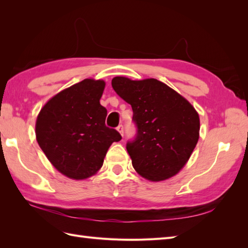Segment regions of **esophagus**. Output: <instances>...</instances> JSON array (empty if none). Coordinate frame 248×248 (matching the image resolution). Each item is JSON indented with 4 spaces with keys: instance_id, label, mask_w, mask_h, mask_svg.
Segmentation results:
<instances>
[{
    "instance_id": "esophagus-1",
    "label": "esophagus",
    "mask_w": 248,
    "mask_h": 248,
    "mask_svg": "<svg viewBox=\"0 0 248 248\" xmlns=\"http://www.w3.org/2000/svg\"><path fill=\"white\" fill-rule=\"evenodd\" d=\"M117 131H118V132H119L121 135L124 136V125H123V124H119V125H118V127H117Z\"/></svg>"
}]
</instances>
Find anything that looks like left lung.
Listing matches in <instances>:
<instances>
[{
    "label": "left lung",
    "instance_id": "left-lung-1",
    "mask_svg": "<svg viewBox=\"0 0 248 248\" xmlns=\"http://www.w3.org/2000/svg\"><path fill=\"white\" fill-rule=\"evenodd\" d=\"M116 93L131 104L135 139L127 143L134 170L150 181L175 176L199 139V116L186 98L155 78L112 80Z\"/></svg>",
    "mask_w": 248,
    "mask_h": 248
}]
</instances>
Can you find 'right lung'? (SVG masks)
<instances>
[{
	"label": "right lung",
	"instance_id": "add662e5",
	"mask_svg": "<svg viewBox=\"0 0 248 248\" xmlns=\"http://www.w3.org/2000/svg\"><path fill=\"white\" fill-rule=\"evenodd\" d=\"M105 83L85 78L46 102L36 120V140L57 170L82 180L102 167L118 131L105 125L108 110L100 104Z\"/></svg>",
	"mask_w": 248,
	"mask_h": 248
}]
</instances>
